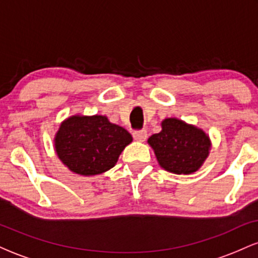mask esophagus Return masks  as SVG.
<instances>
[{
    "label": "esophagus",
    "instance_id": "obj_1",
    "mask_svg": "<svg viewBox=\"0 0 258 258\" xmlns=\"http://www.w3.org/2000/svg\"><path fill=\"white\" fill-rule=\"evenodd\" d=\"M132 135H133V138H135L137 142H144L148 137V133L146 130H139V131H135Z\"/></svg>",
    "mask_w": 258,
    "mask_h": 258
}]
</instances>
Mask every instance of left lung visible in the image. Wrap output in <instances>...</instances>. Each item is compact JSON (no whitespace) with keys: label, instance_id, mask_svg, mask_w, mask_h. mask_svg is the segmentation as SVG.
<instances>
[{"label":"left lung","instance_id":"left-lung-1","mask_svg":"<svg viewBox=\"0 0 258 258\" xmlns=\"http://www.w3.org/2000/svg\"><path fill=\"white\" fill-rule=\"evenodd\" d=\"M161 127V132L148 139L160 166L176 174H190L199 170L211 148L209 136L176 117L165 119Z\"/></svg>","mask_w":258,"mask_h":258}]
</instances>
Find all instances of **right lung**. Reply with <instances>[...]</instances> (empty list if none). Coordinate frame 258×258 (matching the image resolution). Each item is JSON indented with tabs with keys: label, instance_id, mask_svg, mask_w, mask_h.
Returning <instances> with one entry per match:
<instances>
[{
	"label": "right lung",
	"instance_id": "add662e5",
	"mask_svg": "<svg viewBox=\"0 0 258 258\" xmlns=\"http://www.w3.org/2000/svg\"><path fill=\"white\" fill-rule=\"evenodd\" d=\"M132 142L123 127L103 115H74L61 122L54 148L60 161L73 172L94 176L110 170Z\"/></svg>",
	"mask_w": 258,
	"mask_h": 258
}]
</instances>
